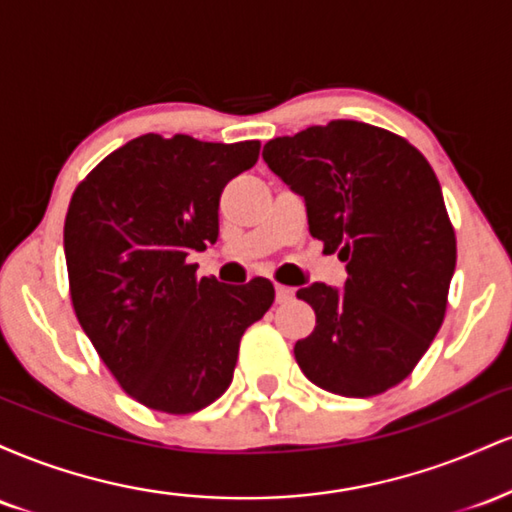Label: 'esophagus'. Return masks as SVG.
Listing matches in <instances>:
<instances>
[{
	"label": "esophagus",
	"instance_id": "esophagus-1",
	"mask_svg": "<svg viewBox=\"0 0 512 512\" xmlns=\"http://www.w3.org/2000/svg\"><path fill=\"white\" fill-rule=\"evenodd\" d=\"M274 291H276V303H286V301H291V298H293V289H291V286L276 284Z\"/></svg>",
	"mask_w": 512,
	"mask_h": 512
}]
</instances>
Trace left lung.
Segmentation results:
<instances>
[{
	"label": "left lung",
	"instance_id": "left-lung-1",
	"mask_svg": "<svg viewBox=\"0 0 512 512\" xmlns=\"http://www.w3.org/2000/svg\"><path fill=\"white\" fill-rule=\"evenodd\" d=\"M264 163L303 197L310 236L346 262L342 289L296 296L315 330L293 354L305 378L342 397H373L414 370L431 346L455 274L457 243L440 182L407 139L332 120L264 144Z\"/></svg>",
	"mask_w": 512,
	"mask_h": 512
}]
</instances>
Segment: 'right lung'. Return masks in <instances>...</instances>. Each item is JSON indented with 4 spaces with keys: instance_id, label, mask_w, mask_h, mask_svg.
Wrapping results in <instances>:
<instances>
[{
    "instance_id": "1",
    "label": "right lung",
    "mask_w": 512,
    "mask_h": 512,
    "mask_svg": "<svg viewBox=\"0 0 512 512\" xmlns=\"http://www.w3.org/2000/svg\"><path fill=\"white\" fill-rule=\"evenodd\" d=\"M260 142L142 134L74 190L64 257L74 313L129 397L192 414L228 390L243 332L274 303L269 279H197L192 250L219 238L226 182L255 166Z\"/></svg>"
}]
</instances>
